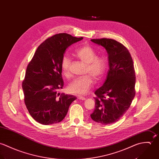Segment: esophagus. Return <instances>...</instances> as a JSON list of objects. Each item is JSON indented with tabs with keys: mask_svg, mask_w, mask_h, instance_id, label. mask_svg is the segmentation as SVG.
<instances>
[{
	"mask_svg": "<svg viewBox=\"0 0 159 159\" xmlns=\"http://www.w3.org/2000/svg\"><path fill=\"white\" fill-rule=\"evenodd\" d=\"M77 98L79 99H81V100H85V98L82 96H77Z\"/></svg>",
	"mask_w": 159,
	"mask_h": 159,
	"instance_id": "34e87169",
	"label": "esophagus"
}]
</instances>
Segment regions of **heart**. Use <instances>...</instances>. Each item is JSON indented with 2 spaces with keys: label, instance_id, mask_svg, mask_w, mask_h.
<instances>
[{
  "label": "heart",
  "instance_id": "obj_1",
  "mask_svg": "<svg viewBox=\"0 0 159 159\" xmlns=\"http://www.w3.org/2000/svg\"><path fill=\"white\" fill-rule=\"evenodd\" d=\"M75 57L86 64L85 74L87 75L75 79L68 85L69 92L73 94L84 95L87 93L93 85V79L99 80L104 74L106 69V61L102 57L96 56L94 48L89 44L84 45L75 52ZM71 60L64 55L61 60V68L64 76L70 77ZM89 75H88V74Z\"/></svg>",
  "mask_w": 159,
  "mask_h": 159
}]
</instances>
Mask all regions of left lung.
Masks as SVG:
<instances>
[{
    "label": "left lung",
    "instance_id": "1",
    "mask_svg": "<svg viewBox=\"0 0 159 159\" xmlns=\"http://www.w3.org/2000/svg\"><path fill=\"white\" fill-rule=\"evenodd\" d=\"M91 40L106 50L109 69L103 85L95 92V109L90 116L98 123L108 125L117 122L125 114L135 96L133 61L127 48L116 40Z\"/></svg>",
    "mask_w": 159,
    "mask_h": 159
}]
</instances>
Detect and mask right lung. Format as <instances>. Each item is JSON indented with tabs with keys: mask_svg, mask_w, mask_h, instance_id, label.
I'll list each match as a JSON object with an SVG mask.
<instances>
[{
	"mask_svg": "<svg viewBox=\"0 0 159 159\" xmlns=\"http://www.w3.org/2000/svg\"><path fill=\"white\" fill-rule=\"evenodd\" d=\"M83 37L60 33L44 40L28 64L22 82L25 105L32 118L43 125L63 120L76 97L60 94L63 88L61 60L66 48Z\"/></svg>",
	"mask_w": 159,
	"mask_h": 159,
	"instance_id": "right-lung-1",
	"label": "right lung"
}]
</instances>
